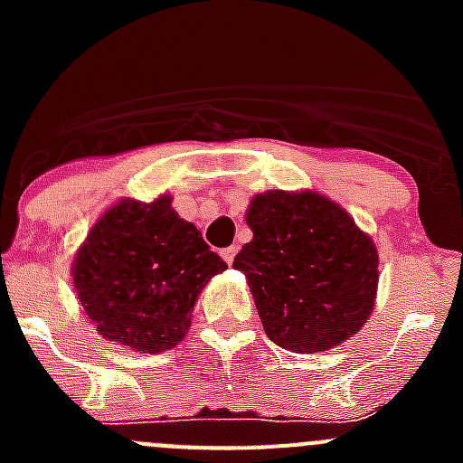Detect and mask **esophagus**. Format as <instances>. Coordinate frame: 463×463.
I'll list each match as a JSON object with an SVG mask.
<instances>
[{
	"instance_id": "obj_1",
	"label": "esophagus",
	"mask_w": 463,
	"mask_h": 463,
	"mask_svg": "<svg viewBox=\"0 0 463 463\" xmlns=\"http://www.w3.org/2000/svg\"><path fill=\"white\" fill-rule=\"evenodd\" d=\"M235 255H237V246H228V249L222 250V258H223V261H226V264H232Z\"/></svg>"
}]
</instances>
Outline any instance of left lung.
I'll return each instance as SVG.
<instances>
[{
	"label": "left lung",
	"mask_w": 463,
	"mask_h": 463,
	"mask_svg": "<svg viewBox=\"0 0 463 463\" xmlns=\"http://www.w3.org/2000/svg\"><path fill=\"white\" fill-rule=\"evenodd\" d=\"M253 240L232 269L246 275L266 335L296 354L326 352L372 316L378 253L349 213L311 190L255 194Z\"/></svg>",
	"instance_id": "obj_1"
}]
</instances>
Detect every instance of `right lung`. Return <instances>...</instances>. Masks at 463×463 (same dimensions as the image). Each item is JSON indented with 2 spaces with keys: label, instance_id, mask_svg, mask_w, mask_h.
Instances as JSON below:
<instances>
[{
  "label": "right lung",
  "instance_id": "obj_1",
  "mask_svg": "<svg viewBox=\"0 0 463 463\" xmlns=\"http://www.w3.org/2000/svg\"><path fill=\"white\" fill-rule=\"evenodd\" d=\"M228 264L194 223L172 210L120 199L89 231L73 260V287L98 334L141 354L176 347L190 329L194 302Z\"/></svg>",
  "mask_w": 463,
  "mask_h": 463
}]
</instances>
